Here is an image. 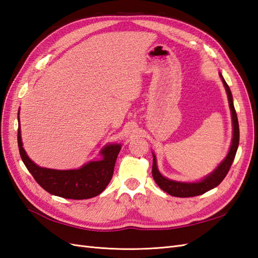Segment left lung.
Wrapping results in <instances>:
<instances>
[{
    "label": "left lung",
    "instance_id": "obj_1",
    "mask_svg": "<svg viewBox=\"0 0 258 258\" xmlns=\"http://www.w3.org/2000/svg\"><path fill=\"white\" fill-rule=\"evenodd\" d=\"M220 78H221L223 85L225 87V91L228 94L229 105L232 114V123H233V138H232L231 148L229 150L228 155L225 156V159L220 163V165L213 171L208 176H206L203 180L197 181V183H181V181H175L172 179H168L163 176V175L159 172L158 165H156V158L153 154V165H152V176L155 180V183L159 185L162 190L169 194L171 196L174 197H195L203 195L208 190L212 189V188L217 187L221 181L227 176L229 169L233 163V160L235 158L238 141H240V129H238V121L236 111L233 105V98H232V94L229 85L227 82L224 81L223 77L220 73Z\"/></svg>",
    "mask_w": 258,
    "mask_h": 258
}]
</instances>
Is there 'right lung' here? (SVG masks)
<instances>
[{
    "instance_id": "right-lung-1",
    "label": "right lung",
    "mask_w": 258,
    "mask_h": 258,
    "mask_svg": "<svg viewBox=\"0 0 258 258\" xmlns=\"http://www.w3.org/2000/svg\"><path fill=\"white\" fill-rule=\"evenodd\" d=\"M17 118L20 120V116ZM17 142L24 164L37 183L49 194L67 199H89L103 192L114 174L115 163L121 149L120 144H109L100 151L103 160L92 161L79 169L60 171L40 167L28 158L23 148L21 125H18Z\"/></svg>"
}]
</instances>
